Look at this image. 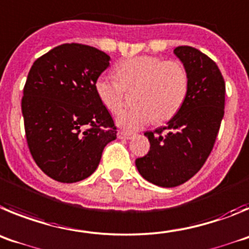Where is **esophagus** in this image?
<instances>
[{
    "label": "esophagus",
    "instance_id": "34e87169",
    "mask_svg": "<svg viewBox=\"0 0 249 249\" xmlns=\"http://www.w3.org/2000/svg\"><path fill=\"white\" fill-rule=\"evenodd\" d=\"M118 138L119 139H131V138H134V134L127 133V131H119V133H118Z\"/></svg>",
    "mask_w": 249,
    "mask_h": 249
}]
</instances>
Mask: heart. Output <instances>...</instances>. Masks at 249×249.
I'll return each mask as SVG.
<instances>
[{
    "label": "heart",
    "mask_w": 249,
    "mask_h": 249,
    "mask_svg": "<svg viewBox=\"0 0 249 249\" xmlns=\"http://www.w3.org/2000/svg\"><path fill=\"white\" fill-rule=\"evenodd\" d=\"M118 79L99 77L95 82L98 98L111 114L122 111L125 91H134L133 109L118 116V124L136 130L152 120L163 123L174 118L189 93L190 77L180 60L156 55H140L123 60L116 67Z\"/></svg>",
    "instance_id": "obj_1"
}]
</instances>
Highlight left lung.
Listing matches in <instances>:
<instances>
[{"label": "left lung", "instance_id": "1", "mask_svg": "<svg viewBox=\"0 0 249 249\" xmlns=\"http://www.w3.org/2000/svg\"><path fill=\"white\" fill-rule=\"evenodd\" d=\"M175 54L189 71V93L166 126L145 133L150 151L135 161L141 176L161 187L181 185L200 171L225 115L226 84L217 64L194 47H178Z\"/></svg>", "mask_w": 249, "mask_h": 249}]
</instances>
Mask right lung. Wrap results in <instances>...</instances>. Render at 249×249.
<instances>
[{"mask_svg":"<svg viewBox=\"0 0 249 249\" xmlns=\"http://www.w3.org/2000/svg\"><path fill=\"white\" fill-rule=\"evenodd\" d=\"M109 57L94 47L60 44L35 60L22 97L27 145L51 178L71 183L90 176L116 126L95 93Z\"/></svg>","mask_w":249,"mask_h":249,"instance_id":"1","label":"right lung"}]
</instances>
